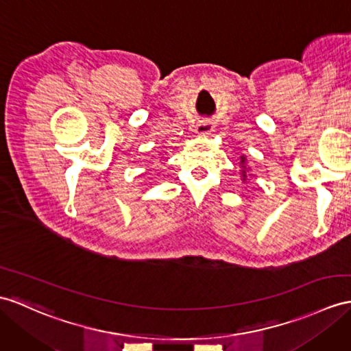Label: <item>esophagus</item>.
<instances>
[{"label":"esophagus","instance_id":"1","mask_svg":"<svg viewBox=\"0 0 351 351\" xmlns=\"http://www.w3.org/2000/svg\"><path fill=\"white\" fill-rule=\"evenodd\" d=\"M213 128H215V123H213L211 121H208V119H204V121H201L198 125H196V134L198 135H208Z\"/></svg>","mask_w":351,"mask_h":351}]
</instances>
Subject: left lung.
Instances as JSON below:
<instances>
[{"label":"left lung","mask_w":351,"mask_h":351,"mask_svg":"<svg viewBox=\"0 0 351 351\" xmlns=\"http://www.w3.org/2000/svg\"><path fill=\"white\" fill-rule=\"evenodd\" d=\"M241 159H243V160H241V162H244V158H241ZM243 176H244V177H245V174H244V173H243Z\"/></svg>","instance_id":"obj_1"}]
</instances>
